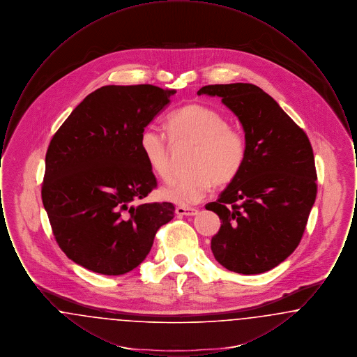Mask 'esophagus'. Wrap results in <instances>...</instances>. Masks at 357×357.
<instances>
[{"label": "esophagus", "mask_w": 357, "mask_h": 357, "mask_svg": "<svg viewBox=\"0 0 357 357\" xmlns=\"http://www.w3.org/2000/svg\"><path fill=\"white\" fill-rule=\"evenodd\" d=\"M176 214L179 215V217H192V215H197L198 214V210L197 208H191V207H182V206H179V207H176Z\"/></svg>", "instance_id": "34e87169"}]
</instances>
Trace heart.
<instances>
[{
  "instance_id": "obj_1",
  "label": "heart",
  "mask_w": 357,
  "mask_h": 357,
  "mask_svg": "<svg viewBox=\"0 0 357 357\" xmlns=\"http://www.w3.org/2000/svg\"><path fill=\"white\" fill-rule=\"evenodd\" d=\"M167 130L174 142L195 144L190 172L163 188L165 199L190 206L198 204L214 185H227L236 179L246 158V139L229 126L220 111L204 104H187L167 118ZM140 150L151 170L163 181L171 178L169 139L156 128L140 135Z\"/></svg>"
}]
</instances>
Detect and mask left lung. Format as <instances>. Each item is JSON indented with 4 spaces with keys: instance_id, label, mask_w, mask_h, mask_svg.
Returning <instances> with one entry per match:
<instances>
[{
    "instance_id": "1",
    "label": "left lung",
    "mask_w": 357,
    "mask_h": 357,
    "mask_svg": "<svg viewBox=\"0 0 357 357\" xmlns=\"http://www.w3.org/2000/svg\"><path fill=\"white\" fill-rule=\"evenodd\" d=\"M198 95L220 96L241 121L246 158L215 202L220 231L215 259L231 272H268L291 255L305 231L317 194L314 156L303 128L259 86L204 85Z\"/></svg>"
}]
</instances>
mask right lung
Segmentation results:
<instances>
[{
  "label": "right lung",
  "mask_w": 357,
  "mask_h": 357,
  "mask_svg": "<svg viewBox=\"0 0 357 357\" xmlns=\"http://www.w3.org/2000/svg\"><path fill=\"white\" fill-rule=\"evenodd\" d=\"M175 89L105 85L89 93L52 137L41 198L69 259L104 275L131 272L151 250L170 202L146 204L156 178L140 135Z\"/></svg>",
  "instance_id": "1"
}]
</instances>
